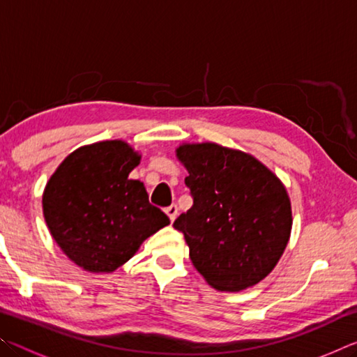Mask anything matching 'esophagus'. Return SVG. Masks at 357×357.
Returning a JSON list of instances; mask_svg holds the SVG:
<instances>
[{
    "mask_svg": "<svg viewBox=\"0 0 357 357\" xmlns=\"http://www.w3.org/2000/svg\"><path fill=\"white\" fill-rule=\"evenodd\" d=\"M178 206H176V204H170V206H168V208H165V213H167V215L168 217H170V220L173 222L174 219H176V215H178Z\"/></svg>",
    "mask_w": 357,
    "mask_h": 357,
    "instance_id": "esophagus-1",
    "label": "esophagus"
}]
</instances>
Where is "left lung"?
Instances as JSON below:
<instances>
[{"instance_id":"8db88e82","label":"left lung","mask_w":357,"mask_h":357,"mask_svg":"<svg viewBox=\"0 0 357 357\" xmlns=\"http://www.w3.org/2000/svg\"><path fill=\"white\" fill-rule=\"evenodd\" d=\"M189 172L192 208L174 220L195 269L220 291H241L275 268L291 233V203L282 181L238 149L185 143L176 149Z\"/></svg>"}]
</instances>
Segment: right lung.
Returning <instances> with one entry per match:
<instances>
[{"label": "right lung", "instance_id": "1", "mask_svg": "<svg viewBox=\"0 0 357 357\" xmlns=\"http://www.w3.org/2000/svg\"><path fill=\"white\" fill-rule=\"evenodd\" d=\"M140 154L123 140L75 149L52 174L42 197L47 227L61 250L88 273H113L151 234L170 223L129 179Z\"/></svg>", "mask_w": 357, "mask_h": 357}]
</instances>
